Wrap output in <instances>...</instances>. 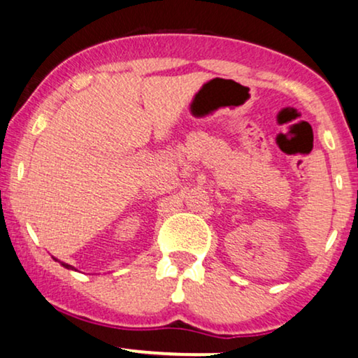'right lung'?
Masks as SVG:
<instances>
[{"label": "right lung", "mask_w": 358, "mask_h": 358, "mask_svg": "<svg viewBox=\"0 0 358 358\" xmlns=\"http://www.w3.org/2000/svg\"><path fill=\"white\" fill-rule=\"evenodd\" d=\"M57 260V259H55ZM62 265H64L65 266V268H71V270H73V266H71V265H69V264H64V262H62Z\"/></svg>", "instance_id": "obj_1"}]
</instances>
